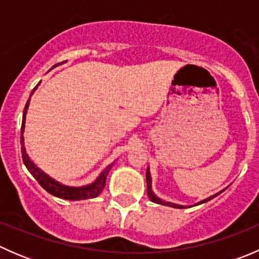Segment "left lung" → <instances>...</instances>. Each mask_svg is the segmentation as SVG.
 Returning <instances> with one entry per match:
<instances>
[{"label":"left lung","mask_w":259,"mask_h":259,"mask_svg":"<svg viewBox=\"0 0 259 259\" xmlns=\"http://www.w3.org/2000/svg\"><path fill=\"white\" fill-rule=\"evenodd\" d=\"M146 187H148V195H149V199L151 200V202L154 203H158V204H163V205H168V207H173V208H184V205H179V204H174V203H170V202H165V200H161L160 198L156 197L155 194H154L153 192H151V178H150V173H149V169L146 170ZM223 192V190H222ZM219 194V193H218ZM218 194L215 195H211V197L207 198V199L202 200V202H199L198 204H202V203H205L208 202V200L213 199L214 197H217Z\"/></svg>","instance_id":"left-lung-1"}]
</instances>
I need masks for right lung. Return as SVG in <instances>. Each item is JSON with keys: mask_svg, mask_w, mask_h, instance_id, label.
<instances>
[{"mask_svg": "<svg viewBox=\"0 0 259 259\" xmlns=\"http://www.w3.org/2000/svg\"><path fill=\"white\" fill-rule=\"evenodd\" d=\"M59 65V64H57ZM56 66V65H55ZM37 88V86H36ZM36 88L33 89V91L36 90ZM33 91L31 94H33ZM30 99L26 103L25 109H23V116H22V125H21V153H22V160L23 164L26 165V168L28 169L32 177L38 182V184L49 192L50 194L55 195L57 198H61V199H67V200H81V199H89V198H95L103 192L104 187H105L106 183V176H108L109 170H110L111 165H109L103 173L100 174L98 179L90 185H86V187H80V188H74V187H65L61 185L60 183L55 182L54 179H51L50 177L46 176L45 173L40 170L38 168H36L35 164L30 160L27 153H26L25 145H23V130H25V119H26V113H27L28 104H30Z\"/></svg>", "mask_w": 259, "mask_h": 259, "instance_id": "add662e5", "label": "right lung"}]
</instances>
